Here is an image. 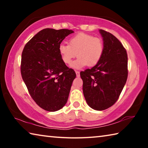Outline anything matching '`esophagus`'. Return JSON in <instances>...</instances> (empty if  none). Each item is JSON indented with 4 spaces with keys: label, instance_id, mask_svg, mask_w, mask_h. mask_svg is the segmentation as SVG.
Wrapping results in <instances>:
<instances>
[{
    "label": "esophagus",
    "instance_id": "1",
    "mask_svg": "<svg viewBox=\"0 0 148 148\" xmlns=\"http://www.w3.org/2000/svg\"><path fill=\"white\" fill-rule=\"evenodd\" d=\"M76 74L77 77H79L80 76V73H79V71H76Z\"/></svg>",
    "mask_w": 148,
    "mask_h": 148
}]
</instances>
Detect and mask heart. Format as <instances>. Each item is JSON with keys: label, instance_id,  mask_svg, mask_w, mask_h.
Here are the masks:
<instances>
[{"label": "heart", "instance_id": "1", "mask_svg": "<svg viewBox=\"0 0 148 148\" xmlns=\"http://www.w3.org/2000/svg\"><path fill=\"white\" fill-rule=\"evenodd\" d=\"M59 51L65 64H70L77 55L78 58L72 64L74 69L96 65L101 61L104 53V44L102 40L91 34L79 33L69 40V44L61 43Z\"/></svg>", "mask_w": 148, "mask_h": 148}]
</instances>
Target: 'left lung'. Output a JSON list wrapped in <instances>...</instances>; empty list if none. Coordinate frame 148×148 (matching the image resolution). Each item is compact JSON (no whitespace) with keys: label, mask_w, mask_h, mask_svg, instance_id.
<instances>
[{"label":"left lung","mask_w":148,"mask_h":148,"mask_svg":"<svg viewBox=\"0 0 148 148\" xmlns=\"http://www.w3.org/2000/svg\"><path fill=\"white\" fill-rule=\"evenodd\" d=\"M104 44V53L98 63L80 72L83 92L87 104L101 111L114 105L126 84L127 51L113 34L99 29Z\"/></svg>","instance_id":"obj_1"}]
</instances>
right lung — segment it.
<instances>
[{"instance_id":"obj_1","label":"right lung","mask_w":148,"mask_h":148,"mask_svg":"<svg viewBox=\"0 0 148 148\" xmlns=\"http://www.w3.org/2000/svg\"><path fill=\"white\" fill-rule=\"evenodd\" d=\"M73 32L44 29L27 42L22 52V78L32 99L46 111H57L66 104L76 76L62 61L59 51L62 41Z\"/></svg>"}]
</instances>
